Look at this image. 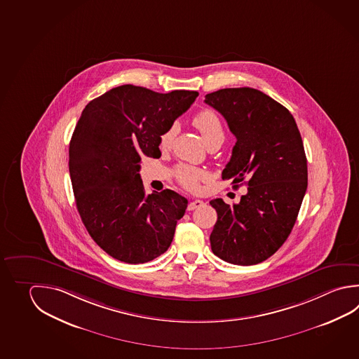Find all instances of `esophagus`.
Masks as SVG:
<instances>
[{
	"label": "esophagus",
	"mask_w": 359,
	"mask_h": 359,
	"mask_svg": "<svg viewBox=\"0 0 359 359\" xmlns=\"http://www.w3.org/2000/svg\"><path fill=\"white\" fill-rule=\"evenodd\" d=\"M203 205H205V203H203V201H201V200H194V201H191V203H189L187 210L192 211V210L197 209V208H201Z\"/></svg>",
	"instance_id": "1"
}]
</instances>
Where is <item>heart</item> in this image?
<instances>
[{
    "instance_id": "obj_1",
    "label": "heart",
    "mask_w": 359,
    "mask_h": 359,
    "mask_svg": "<svg viewBox=\"0 0 359 359\" xmlns=\"http://www.w3.org/2000/svg\"><path fill=\"white\" fill-rule=\"evenodd\" d=\"M194 125L201 133L203 140L208 145L217 143V142H220V143L224 142V137H225L224 126H222V120L214 111L203 110L200 111L198 114H196V116L194 118ZM176 133L177 125H170V128L161 135V147L168 148L173 142V137L176 135ZM175 176H176L178 183L184 189L196 191L200 187V183L209 178V173L203 168L181 164L175 170Z\"/></svg>"
}]
</instances>
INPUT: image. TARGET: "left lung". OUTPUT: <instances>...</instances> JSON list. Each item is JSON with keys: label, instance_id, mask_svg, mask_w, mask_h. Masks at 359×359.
<instances>
[{"label": "left lung", "instance_id": "8db88e82", "mask_svg": "<svg viewBox=\"0 0 359 359\" xmlns=\"http://www.w3.org/2000/svg\"><path fill=\"white\" fill-rule=\"evenodd\" d=\"M205 102L222 114L236 137L222 180L231 178L238 189L248 178L241 203L210 201L217 212L211 249L238 266L261 263L286 241L306 192L300 131L285 106L255 88H222L206 95Z\"/></svg>", "mask_w": 359, "mask_h": 359}]
</instances>
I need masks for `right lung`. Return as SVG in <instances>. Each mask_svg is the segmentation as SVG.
<instances>
[{"label": "right lung", "mask_w": 359, "mask_h": 359, "mask_svg": "<svg viewBox=\"0 0 359 359\" xmlns=\"http://www.w3.org/2000/svg\"><path fill=\"white\" fill-rule=\"evenodd\" d=\"M197 96L118 86L82 111L69 143L73 192L88 234L112 258L139 264L170 248L189 201L172 189L145 195L140 162L161 156V135Z\"/></svg>", "instance_id": "right-lung-1"}]
</instances>
